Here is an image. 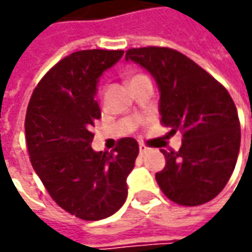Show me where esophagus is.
<instances>
[{
    "label": "esophagus",
    "mask_w": 252,
    "mask_h": 252,
    "mask_svg": "<svg viewBox=\"0 0 252 252\" xmlns=\"http://www.w3.org/2000/svg\"><path fill=\"white\" fill-rule=\"evenodd\" d=\"M151 149L149 146H146V144H139V151H140V154H146V153H149Z\"/></svg>",
    "instance_id": "esophagus-1"
}]
</instances>
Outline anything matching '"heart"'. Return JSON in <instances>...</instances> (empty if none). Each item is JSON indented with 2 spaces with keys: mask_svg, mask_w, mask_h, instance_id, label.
I'll return each instance as SVG.
<instances>
[{
  "mask_svg": "<svg viewBox=\"0 0 252 252\" xmlns=\"http://www.w3.org/2000/svg\"><path fill=\"white\" fill-rule=\"evenodd\" d=\"M141 77H146V75H144V74H139V73L129 75V85H131L133 83H136L137 80H140Z\"/></svg>",
  "mask_w": 252,
  "mask_h": 252,
  "instance_id": "heart-1",
  "label": "heart"
}]
</instances>
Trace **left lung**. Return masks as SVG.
<instances>
[{
  "instance_id": "1",
  "label": "left lung",
  "mask_w": 252,
  "mask_h": 252,
  "mask_svg": "<svg viewBox=\"0 0 252 252\" xmlns=\"http://www.w3.org/2000/svg\"><path fill=\"white\" fill-rule=\"evenodd\" d=\"M158 84L161 125L179 131L178 151L161 150L165 167L156 174L162 193L181 206H199L223 190L237 162L241 130L227 90L190 60L169 47L147 46L126 52Z\"/></svg>"
}]
</instances>
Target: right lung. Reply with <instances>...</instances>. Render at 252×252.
Returning a JSON list of instances; mask_svg holds the SVG:
<instances>
[{"mask_svg": "<svg viewBox=\"0 0 252 252\" xmlns=\"http://www.w3.org/2000/svg\"><path fill=\"white\" fill-rule=\"evenodd\" d=\"M122 56L123 50L92 49L64 57L42 77L26 109L32 167L54 202L81 220L109 218L122 208L139 154L131 137L121 139L111 153L91 147V130L101 118L98 78Z\"/></svg>", "mask_w": 252, "mask_h": 252, "instance_id": "1", "label": "right lung"}]
</instances>
